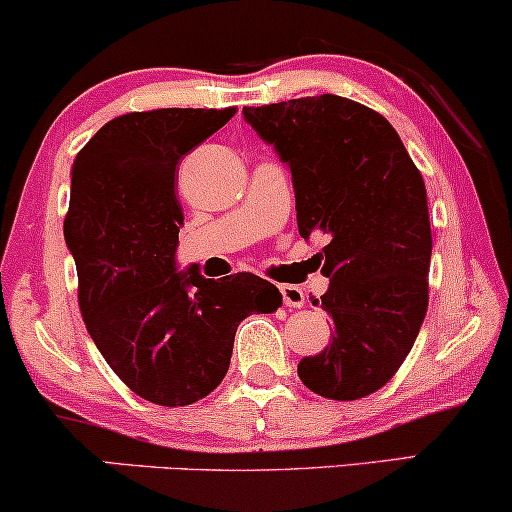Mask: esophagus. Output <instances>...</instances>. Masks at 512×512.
Wrapping results in <instances>:
<instances>
[{"instance_id": "obj_1", "label": "esophagus", "mask_w": 512, "mask_h": 512, "mask_svg": "<svg viewBox=\"0 0 512 512\" xmlns=\"http://www.w3.org/2000/svg\"><path fill=\"white\" fill-rule=\"evenodd\" d=\"M280 294H282V301H285V306L289 308H301L306 304L304 289L296 285H280Z\"/></svg>"}]
</instances>
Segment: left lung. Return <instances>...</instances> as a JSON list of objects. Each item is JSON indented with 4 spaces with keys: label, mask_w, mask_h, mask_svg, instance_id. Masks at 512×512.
Masks as SVG:
<instances>
[{
    "label": "left lung",
    "mask_w": 512,
    "mask_h": 512,
    "mask_svg": "<svg viewBox=\"0 0 512 512\" xmlns=\"http://www.w3.org/2000/svg\"><path fill=\"white\" fill-rule=\"evenodd\" d=\"M242 113L292 170L299 235L330 237L320 308L334 334L318 356L301 358V382L325 399H363L406 361L430 301L432 230L420 170L387 118L337 94Z\"/></svg>",
    "instance_id": "left-lung-1"
}]
</instances>
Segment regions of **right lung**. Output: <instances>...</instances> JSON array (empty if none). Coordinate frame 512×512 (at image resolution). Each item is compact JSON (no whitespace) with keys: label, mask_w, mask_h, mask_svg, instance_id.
<instances>
[{"label":"right lung","mask_w":512,"mask_h":512,"mask_svg":"<svg viewBox=\"0 0 512 512\" xmlns=\"http://www.w3.org/2000/svg\"><path fill=\"white\" fill-rule=\"evenodd\" d=\"M230 109H156L113 118L75 156L63 237L78 268L92 342L137 396L187 406L223 382L246 315L282 306L251 273L206 280L178 270L175 168L223 128Z\"/></svg>","instance_id":"add662e5"}]
</instances>
